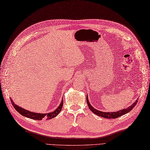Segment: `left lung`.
I'll return each instance as SVG.
<instances>
[{"mask_svg":"<svg viewBox=\"0 0 150 150\" xmlns=\"http://www.w3.org/2000/svg\"><path fill=\"white\" fill-rule=\"evenodd\" d=\"M86 102H87L89 108H90V110L93 112L95 114L98 115V116H100V117H104V118H106V119H116V118H117V117H119L125 114H127V113H128L129 112H130L131 110H132L133 108H134L136 106V105L137 104V100H136V102L134 103H132V105H131L129 107H128L127 108H125V109H122V110H119L118 112H101V111L96 110L95 108H94L90 105V102H89V101H88V98L87 96H86Z\"/></svg>","mask_w":150,"mask_h":150,"instance_id":"left-lung-1","label":"left lung"}]
</instances>
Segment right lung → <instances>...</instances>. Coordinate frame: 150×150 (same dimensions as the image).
Wrapping results in <instances>:
<instances>
[{
    "mask_svg": "<svg viewBox=\"0 0 150 150\" xmlns=\"http://www.w3.org/2000/svg\"><path fill=\"white\" fill-rule=\"evenodd\" d=\"M11 102L12 104H13L14 108L16 110V111L18 112L20 114H21L22 115L25 117H26L28 118L34 119V120H42L43 119H51L54 118V117H55L57 115L60 113V112L61 111L62 106H63V100H62L61 103H60L58 108H57L55 111L52 112L51 113H48V114H38V113H34V112H31L28 110H26L25 109L19 107L18 105H16L13 102V101L12 100L11 98Z\"/></svg>",
    "mask_w": 150,
    "mask_h": 150,
    "instance_id": "1",
    "label": "right lung"
}]
</instances>
